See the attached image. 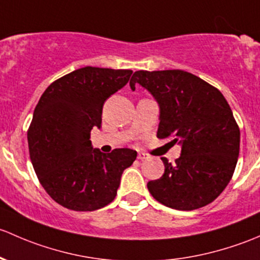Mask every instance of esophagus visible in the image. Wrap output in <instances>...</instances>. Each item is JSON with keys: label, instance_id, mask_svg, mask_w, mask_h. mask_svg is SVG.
<instances>
[{"label": "esophagus", "instance_id": "1", "mask_svg": "<svg viewBox=\"0 0 260 260\" xmlns=\"http://www.w3.org/2000/svg\"><path fill=\"white\" fill-rule=\"evenodd\" d=\"M146 157H148V155L144 154V152H139V154H138V159L139 160H145Z\"/></svg>", "mask_w": 260, "mask_h": 260}]
</instances>
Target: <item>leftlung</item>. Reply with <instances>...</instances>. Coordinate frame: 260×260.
Wrapping results in <instances>:
<instances>
[{
	"label": "left lung",
	"instance_id": "8db88e82",
	"mask_svg": "<svg viewBox=\"0 0 260 260\" xmlns=\"http://www.w3.org/2000/svg\"><path fill=\"white\" fill-rule=\"evenodd\" d=\"M136 84L159 104L157 138L181 145L174 165L161 157L165 171L149 181L150 194L178 210L210 204L229 184L239 156L240 131L228 101L216 87L183 70L136 71L131 89Z\"/></svg>",
	"mask_w": 260,
	"mask_h": 260
}]
</instances>
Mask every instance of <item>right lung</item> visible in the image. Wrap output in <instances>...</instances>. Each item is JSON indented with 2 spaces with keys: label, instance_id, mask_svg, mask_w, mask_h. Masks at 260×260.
Returning a JSON list of instances; mask_svg holds the SVG:
<instances>
[{
  "label": "right lung",
  "instance_id": "add662e5",
  "mask_svg": "<svg viewBox=\"0 0 260 260\" xmlns=\"http://www.w3.org/2000/svg\"><path fill=\"white\" fill-rule=\"evenodd\" d=\"M131 70L86 68L60 77L45 90L27 131L35 173L62 207L92 211L110 204L120 179L136 159L131 149L104 154L90 134L101 126L104 103L129 81Z\"/></svg>",
  "mask_w": 260,
  "mask_h": 260
}]
</instances>
